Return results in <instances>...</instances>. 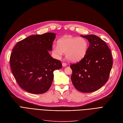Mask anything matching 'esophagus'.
Masks as SVG:
<instances>
[{
    "label": "esophagus",
    "mask_w": 123,
    "mask_h": 123,
    "mask_svg": "<svg viewBox=\"0 0 123 123\" xmlns=\"http://www.w3.org/2000/svg\"><path fill=\"white\" fill-rule=\"evenodd\" d=\"M62 66H63V67H65V66H67V64H66V63L65 62H63V63H62Z\"/></svg>",
    "instance_id": "obj_1"
}]
</instances>
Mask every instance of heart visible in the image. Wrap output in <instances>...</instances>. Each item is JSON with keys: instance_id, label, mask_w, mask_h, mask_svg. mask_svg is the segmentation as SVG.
<instances>
[{"instance_id": "1", "label": "heart", "mask_w": 123, "mask_h": 123, "mask_svg": "<svg viewBox=\"0 0 123 123\" xmlns=\"http://www.w3.org/2000/svg\"><path fill=\"white\" fill-rule=\"evenodd\" d=\"M88 48V42L84 38L67 35L59 40L58 45L53 44V51L57 57H60L62 53H65L68 60L76 62L85 56Z\"/></svg>"}]
</instances>
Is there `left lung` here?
I'll return each mask as SVG.
<instances>
[{
  "label": "left lung",
  "instance_id": "left-lung-1",
  "mask_svg": "<svg viewBox=\"0 0 123 123\" xmlns=\"http://www.w3.org/2000/svg\"><path fill=\"white\" fill-rule=\"evenodd\" d=\"M90 43L81 60L70 65L71 80L75 88L81 92L95 91L106 84L112 66L111 49L105 42L95 35H81Z\"/></svg>",
  "mask_w": 123,
  "mask_h": 123
}]
</instances>
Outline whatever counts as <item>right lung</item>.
<instances>
[{
  "label": "right lung",
  "instance_id": "1",
  "mask_svg": "<svg viewBox=\"0 0 123 123\" xmlns=\"http://www.w3.org/2000/svg\"><path fill=\"white\" fill-rule=\"evenodd\" d=\"M56 34L48 32L29 36L18 42L10 57L12 73L20 87L30 93L39 94L51 87L53 72L62 68L60 60L49 53Z\"/></svg>",
  "mask_w": 123,
  "mask_h": 123
}]
</instances>
